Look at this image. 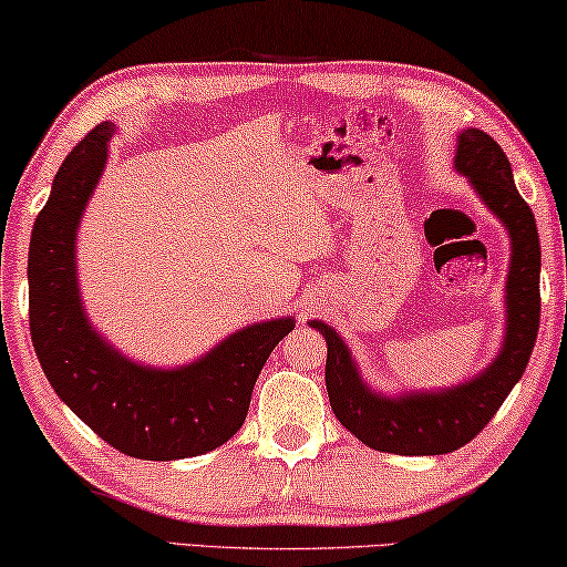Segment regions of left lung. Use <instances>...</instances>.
Here are the masks:
<instances>
[{"label":"left lung","instance_id":"left-lung-1","mask_svg":"<svg viewBox=\"0 0 567 567\" xmlns=\"http://www.w3.org/2000/svg\"><path fill=\"white\" fill-rule=\"evenodd\" d=\"M454 169L509 235V274L504 286V339L486 368L441 390L382 395L362 380L357 362L332 327L311 319L327 339V393L337 421L364 446L400 456H441L466 446L499 411L517 385L539 329V238L535 215L519 197L502 146L478 128L456 136Z\"/></svg>","mask_w":567,"mask_h":567}]
</instances>
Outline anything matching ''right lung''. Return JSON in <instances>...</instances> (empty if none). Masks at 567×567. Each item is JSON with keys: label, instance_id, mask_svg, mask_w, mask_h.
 <instances>
[{"label": "right lung", "instance_id": "obj_1", "mask_svg": "<svg viewBox=\"0 0 567 567\" xmlns=\"http://www.w3.org/2000/svg\"><path fill=\"white\" fill-rule=\"evenodd\" d=\"M113 132L116 126L103 121L68 154L34 220L32 344L58 398L109 446L144 461L199 456L238 433L268 354L296 321H256L172 370L128 360L91 324L78 289L75 238Z\"/></svg>", "mask_w": 567, "mask_h": 567}]
</instances>
